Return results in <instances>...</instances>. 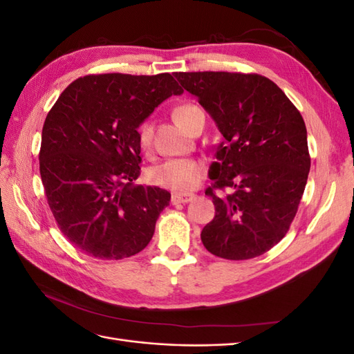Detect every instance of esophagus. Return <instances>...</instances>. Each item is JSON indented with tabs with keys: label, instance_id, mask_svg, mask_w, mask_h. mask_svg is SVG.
Masks as SVG:
<instances>
[{
	"label": "esophagus",
	"instance_id": "esophagus-1",
	"mask_svg": "<svg viewBox=\"0 0 354 354\" xmlns=\"http://www.w3.org/2000/svg\"><path fill=\"white\" fill-rule=\"evenodd\" d=\"M192 199H195L194 194H174L171 196V203H173V205H177V203H187Z\"/></svg>",
	"mask_w": 354,
	"mask_h": 354
}]
</instances>
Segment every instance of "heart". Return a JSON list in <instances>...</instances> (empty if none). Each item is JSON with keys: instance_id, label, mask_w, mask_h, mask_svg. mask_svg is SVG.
Instances as JSON below:
<instances>
[{"instance_id": "1", "label": "heart", "mask_w": 354, "mask_h": 354, "mask_svg": "<svg viewBox=\"0 0 354 354\" xmlns=\"http://www.w3.org/2000/svg\"><path fill=\"white\" fill-rule=\"evenodd\" d=\"M201 116H205L203 111L196 104L186 103L174 111V118L180 127L190 130ZM153 124L151 120L143 121L137 128V142L142 151H147L152 145ZM203 177V167L198 160L176 158L167 159L164 162L153 165L147 171V178L158 187L169 189L174 192H189L195 189Z\"/></svg>"}]
</instances>
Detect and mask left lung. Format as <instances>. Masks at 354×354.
<instances>
[{"label":"left lung","mask_w":354,"mask_h":354,"mask_svg":"<svg viewBox=\"0 0 354 354\" xmlns=\"http://www.w3.org/2000/svg\"><path fill=\"white\" fill-rule=\"evenodd\" d=\"M224 137L209 168L216 216L202 229L220 259L250 260L279 242L295 217L310 171L301 113L269 78L241 72H176ZM232 187L235 192L226 194ZM222 194L218 196V192Z\"/></svg>","instance_id":"8db88e82"}]
</instances>
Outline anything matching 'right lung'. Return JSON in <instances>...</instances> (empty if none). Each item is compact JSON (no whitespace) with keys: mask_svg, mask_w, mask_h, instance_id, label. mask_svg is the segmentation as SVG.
I'll return each instance as SVG.
<instances>
[{"mask_svg":"<svg viewBox=\"0 0 354 354\" xmlns=\"http://www.w3.org/2000/svg\"><path fill=\"white\" fill-rule=\"evenodd\" d=\"M171 73L87 75L71 82L42 127L39 174L60 232L81 252L121 260L151 242L169 192L134 186L137 128L181 94Z\"/></svg>","mask_w":354,"mask_h":354,"instance_id":"1","label":"right lung"}]
</instances>
